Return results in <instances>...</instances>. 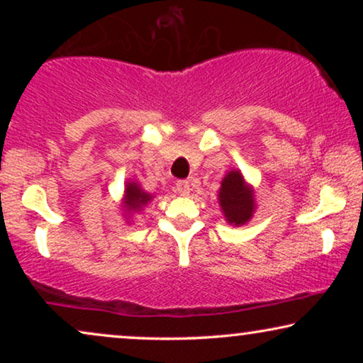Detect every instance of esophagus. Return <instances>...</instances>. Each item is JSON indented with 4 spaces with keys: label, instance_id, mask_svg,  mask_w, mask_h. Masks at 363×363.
<instances>
[{
    "label": "esophagus",
    "instance_id": "1",
    "mask_svg": "<svg viewBox=\"0 0 363 363\" xmlns=\"http://www.w3.org/2000/svg\"><path fill=\"white\" fill-rule=\"evenodd\" d=\"M175 191L182 196L188 195V193H190V183H188L186 180H178L175 183Z\"/></svg>",
    "mask_w": 363,
    "mask_h": 363
}]
</instances>
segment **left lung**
<instances>
[{"mask_svg": "<svg viewBox=\"0 0 363 363\" xmlns=\"http://www.w3.org/2000/svg\"><path fill=\"white\" fill-rule=\"evenodd\" d=\"M218 200L226 221L235 226L246 225L256 210L255 190L245 182L240 170L226 173L221 182Z\"/></svg>", "mask_w": 363, "mask_h": 363, "instance_id": "obj_1", "label": "left lung"}]
</instances>
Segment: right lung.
<instances>
[{
	"instance_id": "add662e5",
	"label": "right lung",
	"mask_w": 363,
	"mask_h": 363,
	"mask_svg": "<svg viewBox=\"0 0 363 363\" xmlns=\"http://www.w3.org/2000/svg\"><path fill=\"white\" fill-rule=\"evenodd\" d=\"M123 193H125L123 195V208H125L127 213H135L142 210L152 200V195L143 191L137 182H128Z\"/></svg>"
}]
</instances>
